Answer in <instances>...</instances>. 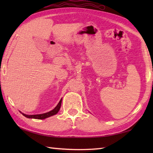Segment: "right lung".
Listing matches in <instances>:
<instances>
[{
	"instance_id": "1",
	"label": "right lung",
	"mask_w": 153,
	"mask_h": 153,
	"mask_svg": "<svg viewBox=\"0 0 153 153\" xmlns=\"http://www.w3.org/2000/svg\"><path fill=\"white\" fill-rule=\"evenodd\" d=\"M61 103H62V99H60V102H58L57 106L55 107V108L53 110H52L51 111H49V112H47V113L41 114H35V115H27V114H24V113H22V114L25 117H26V118H34V119H39V120L45 119L47 118H48V117L55 115L56 114H57L58 112V111H59L60 108Z\"/></svg>"
}]
</instances>
